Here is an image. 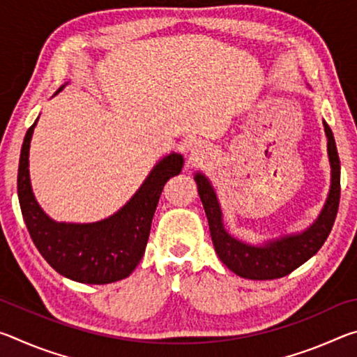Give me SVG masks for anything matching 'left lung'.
<instances>
[{"instance_id":"left-lung-1","label":"left lung","mask_w":357,"mask_h":357,"mask_svg":"<svg viewBox=\"0 0 357 357\" xmlns=\"http://www.w3.org/2000/svg\"><path fill=\"white\" fill-rule=\"evenodd\" d=\"M323 124L326 137H328V154L332 168L329 197L318 220L310 228H307L304 233L296 234V236L282 238L263 247L244 244L229 236L223 228L222 213L214 189L203 174L198 173L195 176L198 193H200L204 213H206L209 222L214 249L222 263L236 275L250 280L280 279V277H285L293 273L294 269H298L307 259H310L328 239L332 225L335 222L338 203H340V159H338L332 130L328 123Z\"/></svg>"}]
</instances>
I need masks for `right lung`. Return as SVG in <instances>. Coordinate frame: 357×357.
<instances>
[{"mask_svg": "<svg viewBox=\"0 0 357 357\" xmlns=\"http://www.w3.org/2000/svg\"><path fill=\"white\" fill-rule=\"evenodd\" d=\"M36 123L26 130L17 174L22 215L34 245L56 273L70 280L104 285L126 279L140 263L160 193L167 181L179 174L183 155L160 160L130 202L108 219L86 225L56 223L39 208L29 184L28 154Z\"/></svg>", "mask_w": 357, "mask_h": 357, "instance_id": "add662e5", "label": "right lung"}]
</instances>
